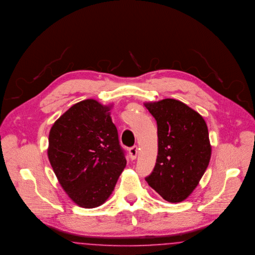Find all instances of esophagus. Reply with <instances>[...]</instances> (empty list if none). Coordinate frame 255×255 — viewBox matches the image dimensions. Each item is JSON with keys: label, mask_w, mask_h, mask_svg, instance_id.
I'll list each match as a JSON object with an SVG mask.
<instances>
[{"label": "esophagus", "mask_w": 255, "mask_h": 255, "mask_svg": "<svg viewBox=\"0 0 255 255\" xmlns=\"http://www.w3.org/2000/svg\"><path fill=\"white\" fill-rule=\"evenodd\" d=\"M136 154H137V147L136 146H132L130 149H129V155H130V158L132 160H134L136 158Z\"/></svg>", "instance_id": "34e87169"}]
</instances>
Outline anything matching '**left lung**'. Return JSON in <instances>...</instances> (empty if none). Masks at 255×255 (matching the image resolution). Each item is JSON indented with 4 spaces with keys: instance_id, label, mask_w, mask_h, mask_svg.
I'll return each mask as SVG.
<instances>
[{
    "instance_id": "8db88e82",
    "label": "left lung",
    "mask_w": 255,
    "mask_h": 255,
    "mask_svg": "<svg viewBox=\"0 0 255 255\" xmlns=\"http://www.w3.org/2000/svg\"><path fill=\"white\" fill-rule=\"evenodd\" d=\"M157 124L158 153L145 179L171 203L185 200L203 176L212 146L203 118L183 102L165 99L145 103Z\"/></svg>"
}]
</instances>
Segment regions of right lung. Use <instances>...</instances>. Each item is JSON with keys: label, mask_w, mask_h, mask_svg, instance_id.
<instances>
[{"label": "right lung", "mask_w": 255, "mask_h": 255, "mask_svg": "<svg viewBox=\"0 0 255 255\" xmlns=\"http://www.w3.org/2000/svg\"><path fill=\"white\" fill-rule=\"evenodd\" d=\"M112 106L95 100L78 102L55 122L47 154L59 183L85 209L104 203L126 166Z\"/></svg>", "instance_id": "right-lung-1"}]
</instances>
